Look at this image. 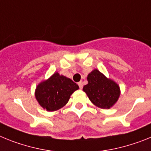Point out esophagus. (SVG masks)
<instances>
[{
	"label": "esophagus",
	"instance_id": "obj_1",
	"mask_svg": "<svg viewBox=\"0 0 151 151\" xmlns=\"http://www.w3.org/2000/svg\"><path fill=\"white\" fill-rule=\"evenodd\" d=\"M78 85H79V87H80V89H82L83 88V83H82V82H79V83H78Z\"/></svg>",
	"mask_w": 151,
	"mask_h": 151
}]
</instances>
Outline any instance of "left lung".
I'll return each instance as SVG.
<instances>
[{"label": "left lung", "mask_w": 151, "mask_h": 151, "mask_svg": "<svg viewBox=\"0 0 151 151\" xmlns=\"http://www.w3.org/2000/svg\"><path fill=\"white\" fill-rule=\"evenodd\" d=\"M88 83L83 86V91L95 106L101 109H109L120 96L119 86L104 74L95 69L87 76Z\"/></svg>", "instance_id": "8db88e82"}]
</instances>
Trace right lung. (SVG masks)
Returning <instances> with one entry per match:
<instances>
[{
	"mask_svg": "<svg viewBox=\"0 0 151 151\" xmlns=\"http://www.w3.org/2000/svg\"><path fill=\"white\" fill-rule=\"evenodd\" d=\"M78 89V85L72 80L56 72L36 86L35 96L43 109L52 112L65 106L70 95Z\"/></svg>",
	"mask_w": 151,
	"mask_h": 151,
	"instance_id": "add662e5",
	"label": "right lung"
}]
</instances>
